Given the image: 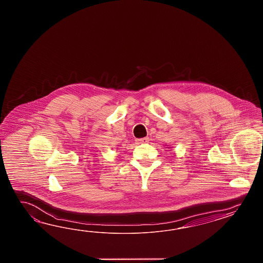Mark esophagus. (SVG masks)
<instances>
[{
  "mask_svg": "<svg viewBox=\"0 0 263 263\" xmlns=\"http://www.w3.org/2000/svg\"><path fill=\"white\" fill-rule=\"evenodd\" d=\"M137 141H138V143H147L148 141H149V139L148 138H142V139L137 140Z\"/></svg>",
  "mask_w": 263,
  "mask_h": 263,
  "instance_id": "esophagus-1",
  "label": "esophagus"
}]
</instances>
